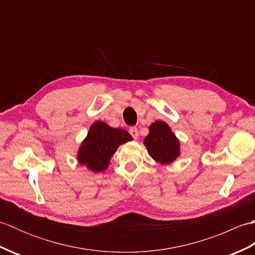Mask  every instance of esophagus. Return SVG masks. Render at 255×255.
<instances>
[{"label":"esophagus","mask_w":255,"mask_h":255,"mask_svg":"<svg viewBox=\"0 0 255 255\" xmlns=\"http://www.w3.org/2000/svg\"><path fill=\"white\" fill-rule=\"evenodd\" d=\"M129 133L131 134L132 138H133L134 140L138 139V129H137L136 127H131L130 129H129Z\"/></svg>","instance_id":"obj_1"}]
</instances>
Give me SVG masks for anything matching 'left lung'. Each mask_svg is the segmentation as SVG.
I'll list each match as a JSON object with an SVG mask.
<instances>
[{
  "mask_svg": "<svg viewBox=\"0 0 255 255\" xmlns=\"http://www.w3.org/2000/svg\"><path fill=\"white\" fill-rule=\"evenodd\" d=\"M143 144L151 158L160 164H171L181 155L180 140L165 122L156 121L150 125Z\"/></svg>",
  "mask_w": 255,
  "mask_h": 255,
  "instance_id": "1",
  "label": "left lung"
}]
</instances>
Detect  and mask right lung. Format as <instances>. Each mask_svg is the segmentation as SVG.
<instances>
[{
	"label": "right lung",
	"mask_w": 255,
	"mask_h": 255,
	"mask_svg": "<svg viewBox=\"0 0 255 255\" xmlns=\"http://www.w3.org/2000/svg\"><path fill=\"white\" fill-rule=\"evenodd\" d=\"M132 137L124 129L113 128L102 121L91 125L88 134L81 142L77 160L91 172L107 170L119 145L131 141Z\"/></svg>",
	"instance_id": "obj_1"
}]
</instances>
